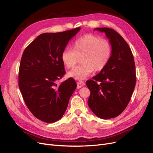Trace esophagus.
<instances>
[{
	"label": "esophagus",
	"mask_w": 153,
	"mask_h": 153,
	"mask_svg": "<svg viewBox=\"0 0 153 153\" xmlns=\"http://www.w3.org/2000/svg\"><path fill=\"white\" fill-rule=\"evenodd\" d=\"M85 85V83L84 82H82V81H79L77 83V89H80V88L82 87L83 86Z\"/></svg>",
	"instance_id": "1"
}]
</instances>
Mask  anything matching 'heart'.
Segmentation results:
<instances>
[{
  "mask_svg": "<svg viewBox=\"0 0 153 153\" xmlns=\"http://www.w3.org/2000/svg\"><path fill=\"white\" fill-rule=\"evenodd\" d=\"M112 54L110 42L100 37L86 34L77 39L73 48H66L61 53V61L68 69L75 66L78 57L82 56L80 65L68 73L76 79H84L93 72L100 71L108 64Z\"/></svg>",
  "mask_w": 153,
  "mask_h": 153,
  "instance_id": "heart-1",
  "label": "heart"
}]
</instances>
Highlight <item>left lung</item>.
Here are the masks:
<instances>
[{"label": "left lung", "mask_w": 153, "mask_h": 153, "mask_svg": "<svg viewBox=\"0 0 153 153\" xmlns=\"http://www.w3.org/2000/svg\"><path fill=\"white\" fill-rule=\"evenodd\" d=\"M105 32L112 47L108 64L86 82L91 91L88 105L97 117L114 118L126 108L136 84L135 64L129 45L123 37L108 27L96 28Z\"/></svg>", "instance_id": "1"}]
</instances>
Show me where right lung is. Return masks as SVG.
<instances>
[{
	"mask_svg": "<svg viewBox=\"0 0 153 153\" xmlns=\"http://www.w3.org/2000/svg\"><path fill=\"white\" fill-rule=\"evenodd\" d=\"M80 27L56 33H43L27 46L21 59L18 85L30 112L45 123L61 119L76 84L69 78L57 85L66 71L61 53Z\"/></svg>",
	"mask_w": 153,
	"mask_h": 153,
	"instance_id": "right-lung-1",
	"label": "right lung"
}]
</instances>
